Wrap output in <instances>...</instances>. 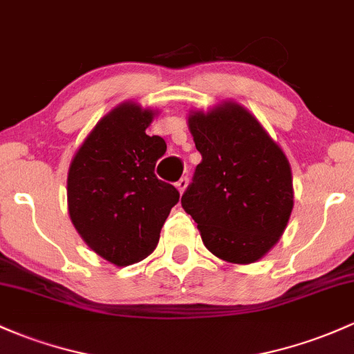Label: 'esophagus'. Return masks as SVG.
<instances>
[{"label": "esophagus", "mask_w": 354, "mask_h": 354, "mask_svg": "<svg viewBox=\"0 0 354 354\" xmlns=\"http://www.w3.org/2000/svg\"><path fill=\"white\" fill-rule=\"evenodd\" d=\"M187 184H189V178H187V176H184V177H182L180 180H178L177 184H176V185H177V189H178V192L184 194L185 189H187Z\"/></svg>", "instance_id": "1"}]
</instances>
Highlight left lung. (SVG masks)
<instances>
[{
  "label": "left lung",
  "mask_w": 354,
  "mask_h": 354,
  "mask_svg": "<svg viewBox=\"0 0 354 354\" xmlns=\"http://www.w3.org/2000/svg\"><path fill=\"white\" fill-rule=\"evenodd\" d=\"M203 162L182 207L212 254L238 265L260 260L283 234L292 207L290 163L252 113L226 101L189 115Z\"/></svg>",
  "instance_id": "left-lung-1"
}]
</instances>
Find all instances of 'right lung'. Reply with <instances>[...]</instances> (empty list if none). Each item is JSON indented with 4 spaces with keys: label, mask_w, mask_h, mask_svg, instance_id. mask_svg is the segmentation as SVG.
Masks as SVG:
<instances>
[{
    "label": "right lung",
    "mask_w": 354,
    "mask_h": 354,
    "mask_svg": "<svg viewBox=\"0 0 354 354\" xmlns=\"http://www.w3.org/2000/svg\"><path fill=\"white\" fill-rule=\"evenodd\" d=\"M155 111L121 102L97 121L72 158L67 204L91 250L118 267L157 248L160 230L180 194L155 176L167 143L145 130Z\"/></svg>",
    "instance_id": "obj_1"
}]
</instances>
